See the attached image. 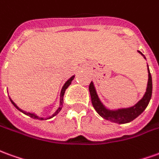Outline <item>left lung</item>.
<instances>
[{"mask_svg": "<svg viewBox=\"0 0 159 159\" xmlns=\"http://www.w3.org/2000/svg\"><path fill=\"white\" fill-rule=\"evenodd\" d=\"M138 52L140 53L142 56H144L139 51H138ZM89 93H90L92 105L94 107L95 111L103 119L114 122V123L125 124V123L131 122L132 120H134L135 118H137L139 114H141L143 113V111L146 108V107L148 106L150 100L152 98V76H151L149 68H148L147 88H146L145 95L142 97L141 100L139 101L134 106L130 107H127V108H120V109H117V110L107 109L106 107L103 105L102 102L100 101V99H99L96 90L95 89V86H94V83L92 82L89 84Z\"/></svg>", "mask_w": 159, "mask_h": 159, "instance_id": "1", "label": "left lung"}]
</instances>
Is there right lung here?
I'll use <instances>...</instances> for the list:
<instances>
[{
  "label": "right lung",
  "instance_id": "add662e5",
  "mask_svg": "<svg viewBox=\"0 0 159 159\" xmlns=\"http://www.w3.org/2000/svg\"><path fill=\"white\" fill-rule=\"evenodd\" d=\"M74 77H75V76H71L70 79L66 82V83H64V85L63 86V88H62V90H61V93H60V104H59V107L57 109V111L54 113V114H52V115H51L50 117H48V118H45V120H47V119H51V118H52V117H54L55 115H57V114H58L59 112H60V110L62 109V107H63V104H64V93H65V90H66V89L70 85V83H71L72 82V80L74 79ZM11 102L13 103L14 104V106L17 108L18 110H20V112H22L23 114H26V115H28L29 117H31V118H33V119H36V120H45V118H41V117H39L38 116L37 114H31V113H26V112H25V111H23L22 109H20L19 107H17V105L15 104V103L11 100Z\"/></svg>",
  "mask_w": 159,
  "mask_h": 159
}]
</instances>
